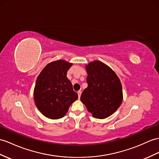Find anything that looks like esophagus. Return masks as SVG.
<instances>
[{"label": "esophagus", "instance_id": "34e87169", "mask_svg": "<svg viewBox=\"0 0 159 159\" xmlns=\"http://www.w3.org/2000/svg\"><path fill=\"white\" fill-rule=\"evenodd\" d=\"M81 94H82V92H81V91H78V92H77V94H78V97H79V98H80Z\"/></svg>", "mask_w": 159, "mask_h": 159}]
</instances>
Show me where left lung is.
Wrapping results in <instances>:
<instances>
[{"instance_id":"8db88e82","label":"left lung","mask_w":159,"mask_h":159,"mask_svg":"<svg viewBox=\"0 0 159 159\" xmlns=\"http://www.w3.org/2000/svg\"><path fill=\"white\" fill-rule=\"evenodd\" d=\"M88 87L80 100L96 119L109 117L118 109L123 101L121 81L115 71L100 61L86 65Z\"/></svg>"}]
</instances>
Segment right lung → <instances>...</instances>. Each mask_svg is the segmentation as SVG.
<instances>
[{
  "label": "right lung",
  "instance_id": "obj_1",
  "mask_svg": "<svg viewBox=\"0 0 159 159\" xmlns=\"http://www.w3.org/2000/svg\"><path fill=\"white\" fill-rule=\"evenodd\" d=\"M73 63L64 60L50 62L38 76L34 90V102L42 114L51 119L66 115L78 98L67 73Z\"/></svg>",
  "mask_w": 159,
  "mask_h": 159
}]
</instances>
